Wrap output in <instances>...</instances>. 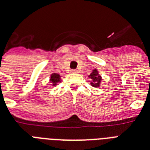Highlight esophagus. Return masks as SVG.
<instances>
[{
    "instance_id": "esophagus-1",
    "label": "esophagus",
    "mask_w": 150,
    "mask_h": 150,
    "mask_svg": "<svg viewBox=\"0 0 150 150\" xmlns=\"http://www.w3.org/2000/svg\"><path fill=\"white\" fill-rule=\"evenodd\" d=\"M71 73L72 74H77V70H71Z\"/></svg>"
}]
</instances>
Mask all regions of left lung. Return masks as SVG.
Returning a JSON list of instances; mask_svg holds the SVG:
<instances>
[{
  "instance_id": "left-lung-1",
  "label": "left lung",
  "mask_w": 150,
  "mask_h": 150,
  "mask_svg": "<svg viewBox=\"0 0 150 150\" xmlns=\"http://www.w3.org/2000/svg\"><path fill=\"white\" fill-rule=\"evenodd\" d=\"M88 77L90 79V85L93 87H100L101 80H102V76H100L99 74V71L97 69L93 70L92 73L88 76Z\"/></svg>"
}]
</instances>
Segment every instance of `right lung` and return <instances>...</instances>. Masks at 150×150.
I'll list each match as a JSON object with an SVG mask.
<instances>
[{
    "label": "right lung",
    "mask_w": 150,
    "mask_h": 150,
    "mask_svg": "<svg viewBox=\"0 0 150 150\" xmlns=\"http://www.w3.org/2000/svg\"><path fill=\"white\" fill-rule=\"evenodd\" d=\"M49 81L51 83V86H57L58 83L61 82V76L59 74H57V73H52L50 74V80Z\"/></svg>",
    "instance_id": "add662e5"
}]
</instances>
